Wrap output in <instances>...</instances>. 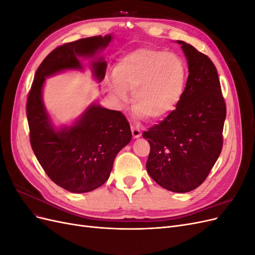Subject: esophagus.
<instances>
[{"mask_svg":"<svg viewBox=\"0 0 255 255\" xmlns=\"http://www.w3.org/2000/svg\"><path fill=\"white\" fill-rule=\"evenodd\" d=\"M130 130H132V135L134 138H139L141 136V130L138 128L130 127Z\"/></svg>","mask_w":255,"mask_h":255,"instance_id":"34e87169","label":"esophagus"}]
</instances>
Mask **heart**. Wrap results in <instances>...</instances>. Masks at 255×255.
<instances>
[{
    "label": "heart",
    "mask_w": 255,
    "mask_h": 255,
    "mask_svg": "<svg viewBox=\"0 0 255 255\" xmlns=\"http://www.w3.org/2000/svg\"><path fill=\"white\" fill-rule=\"evenodd\" d=\"M187 78L184 60L174 53L155 49H138L122 57L109 80L112 96L119 102L133 90L137 117L160 119L181 100Z\"/></svg>",
    "instance_id": "b5f03b06"
}]
</instances>
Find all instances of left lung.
<instances>
[{
  "instance_id": "1",
  "label": "left lung",
  "mask_w": 255,
  "mask_h": 255,
  "mask_svg": "<svg viewBox=\"0 0 255 255\" xmlns=\"http://www.w3.org/2000/svg\"><path fill=\"white\" fill-rule=\"evenodd\" d=\"M181 44L188 78L176 109L142 137L150 143L146 171L159 186L188 192L201 185L218 159L227 109L216 67L192 45Z\"/></svg>"
}]
</instances>
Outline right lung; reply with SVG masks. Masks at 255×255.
Instances as JSON below:
<instances>
[{"instance_id": "right-lung-1", "label": "right lung", "mask_w": 255, "mask_h": 255, "mask_svg": "<svg viewBox=\"0 0 255 255\" xmlns=\"http://www.w3.org/2000/svg\"><path fill=\"white\" fill-rule=\"evenodd\" d=\"M112 34L69 42L56 48L37 69L26 104L33 151L50 179L73 194L94 190L109 180L114 160L132 139L128 120L118 111L92 102L71 125H55L43 103L45 79L65 71H84L90 59L94 79L102 82L106 61L100 55Z\"/></svg>"}]
</instances>
